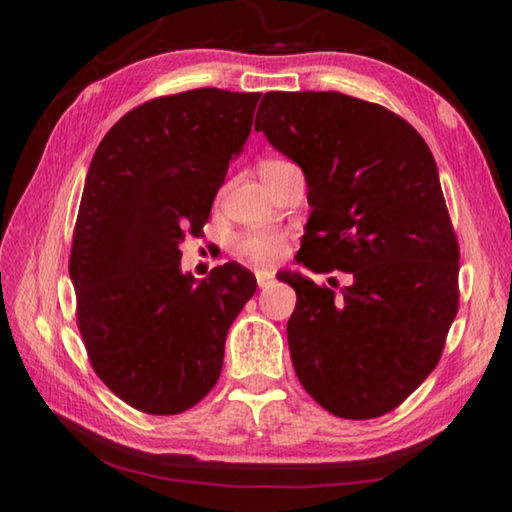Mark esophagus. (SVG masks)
Masks as SVG:
<instances>
[{
    "label": "esophagus",
    "mask_w": 512,
    "mask_h": 512,
    "mask_svg": "<svg viewBox=\"0 0 512 512\" xmlns=\"http://www.w3.org/2000/svg\"><path fill=\"white\" fill-rule=\"evenodd\" d=\"M255 277H257V286H259V288H268V286L275 281V275L264 273V270H257Z\"/></svg>",
    "instance_id": "obj_1"
}]
</instances>
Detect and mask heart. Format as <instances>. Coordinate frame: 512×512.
Listing matches in <instances>:
<instances>
[{"label": "heart", "mask_w": 512, "mask_h": 512, "mask_svg": "<svg viewBox=\"0 0 512 512\" xmlns=\"http://www.w3.org/2000/svg\"><path fill=\"white\" fill-rule=\"evenodd\" d=\"M290 167H295L290 160L268 158L259 165V173L264 178ZM235 253L255 266H273L286 253V235L281 231H270V228L248 231L235 239Z\"/></svg>", "instance_id": "obj_1"}]
</instances>
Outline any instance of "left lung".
<instances>
[{
    "label": "left lung",
    "instance_id": "obj_1",
    "mask_svg": "<svg viewBox=\"0 0 512 512\" xmlns=\"http://www.w3.org/2000/svg\"><path fill=\"white\" fill-rule=\"evenodd\" d=\"M255 129L306 173L312 213L297 259L352 277L334 292L277 275L297 292L288 345L299 383L336 418L385 416L436 369L460 308L436 160L405 118L341 92H268Z\"/></svg>",
    "mask_w": 512,
    "mask_h": 512
}]
</instances>
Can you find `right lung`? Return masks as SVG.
Here are the masks:
<instances>
[{"mask_svg": "<svg viewBox=\"0 0 512 512\" xmlns=\"http://www.w3.org/2000/svg\"><path fill=\"white\" fill-rule=\"evenodd\" d=\"M259 96H156L105 134L85 178L70 250L76 325L96 376L151 416L209 394L228 328L255 295V275L237 262L202 281L182 275L180 242L209 220Z\"/></svg>", "mask_w": 512, "mask_h": 512, "instance_id": "add662e5", "label": "right lung"}]
</instances>
